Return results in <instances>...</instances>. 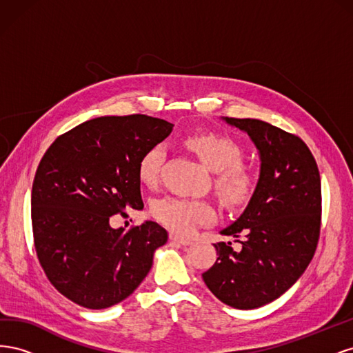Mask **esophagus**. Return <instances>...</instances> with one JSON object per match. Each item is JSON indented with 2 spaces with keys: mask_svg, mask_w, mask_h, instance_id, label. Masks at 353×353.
<instances>
[{
  "mask_svg": "<svg viewBox=\"0 0 353 353\" xmlns=\"http://www.w3.org/2000/svg\"><path fill=\"white\" fill-rule=\"evenodd\" d=\"M170 240H172V241H176V243H179V244H184V245H188V244L193 243V241H191L190 239L179 237V236H176V234H170Z\"/></svg>",
  "mask_w": 353,
  "mask_h": 353,
  "instance_id": "34e87169",
  "label": "esophagus"
}]
</instances>
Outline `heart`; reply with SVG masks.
Segmentation results:
<instances>
[{"label": "heart", "instance_id": "heart-1", "mask_svg": "<svg viewBox=\"0 0 353 353\" xmlns=\"http://www.w3.org/2000/svg\"><path fill=\"white\" fill-rule=\"evenodd\" d=\"M185 145L201 163L213 170L212 185L215 193L230 206H241L256 187L253 169L241 162L243 148L232 138L216 132H197L185 138ZM163 144H154L138 162V178L145 185L157 184L165 162ZM152 216L178 234H191L199 225L210 223L216 213L208 200L166 196L154 200Z\"/></svg>", "mask_w": 353, "mask_h": 353}]
</instances>
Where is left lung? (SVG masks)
Segmentation results:
<instances>
[{
  "instance_id": "1",
  "label": "left lung",
  "mask_w": 353,
  "mask_h": 353,
  "mask_svg": "<svg viewBox=\"0 0 353 353\" xmlns=\"http://www.w3.org/2000/svg\"><path fill=\"white\" fill-rule=\"evenodd\" d=\"M227 122L245 131L261 154V176L241 216L222 230L216 262L203 281L221 302L254 309L285 293L312 261L321 231V178L301 137L259 119Z\"/></svg>"
}]
</instances>
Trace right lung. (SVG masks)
Segmentation results:
<instances>
[{"label": "right lung", "mask_w": 353, "mask_h": 353, "mask_svg": "<svg viewBox=\"0 0 353 353\" xmlns=\"http://www.w3.org/2000/svg\"><path fill=\"white\" fill-rule=\"evenodd\" d=\"M172 126L147 114L95 117L59 135L42 156L30 197L34 245L50 283L73 303L122 302L168 241L156 222L125 231L109 221L144 208L138 162Z\"/></svg>", "instance_id": "1"}]
</instances>
